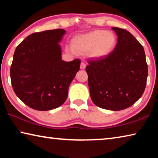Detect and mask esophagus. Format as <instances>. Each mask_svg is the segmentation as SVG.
<instances>
[{"instance_id":"obj_1","label":"esophagus","mask_w":158,"mask_h":158,"mask_svg":"<svg viewBox=\"0 0 158 158\" xmlns=\"http://www.w3.org/2000/svg\"><path fill=\"white\" fill-rule=\"evenodd\" d=\"M85 66H86V65H85V63H84V62H81V65H80V68H81V69H84L85 68Z\"/></svg>"}]
</instances>
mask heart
I'll return each instance as SVG.
<instances>
[{"mask_svg": "<svg viewBox=\"0 0 158 158\" xmlns=\"http://www.w3.org/2000/svg\"><path fill=\"white\" fill-rule=\"evenodd\" d=\"M117 39L113 32L94 30L79 35L72 40V52L78 54L89 53L90 57L102 58L110 54L116 47Z\"/></svg>", "mask_w": 158, "mask_h": 158, "instance_id": "obj_1", "label": "heart"}]
</instances>
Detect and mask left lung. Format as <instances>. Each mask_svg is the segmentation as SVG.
Wrapping results in <instances>:
<instances>
[{
  "instance_id": "obj_1",
  "label": "left lung",
  "mask_w": 158,
  "mask_h": 158,
  "mask_svg": "<svg viewBox=\"0 0 158 158\" xmlns=\"http://www.w3.org/2000/svg\"><path fill=\"white\" fill-rule=\"evenodd\" d=\"M111 29L118 36L114 51L105 58L89 60L85 70L93 102L100 108L120 111L130 107L143 95L148 66L137 40L125 29Z\"/></svg>"
}]
</instances>
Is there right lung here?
I'll use <instances>...</instances> for the list:
<instances>
[{
	"instance_id": "obj_1",
	"label": "right lung",
	"mask_w": 158,
	"mask_h": 158,
	"mask_svg": "<svg viewBox=\"0 0 158 158\" xmlns=\"http://www.w3.org/2000/svg\"><path fill=\"white\" fill-rule=\"evenodd\" d=\"M63 29L34 33L16 48L10 68L13 90L33 109L48 111L65 102L81 60L62 59L60 43Z\"/></svg>"
}]
</instances>
